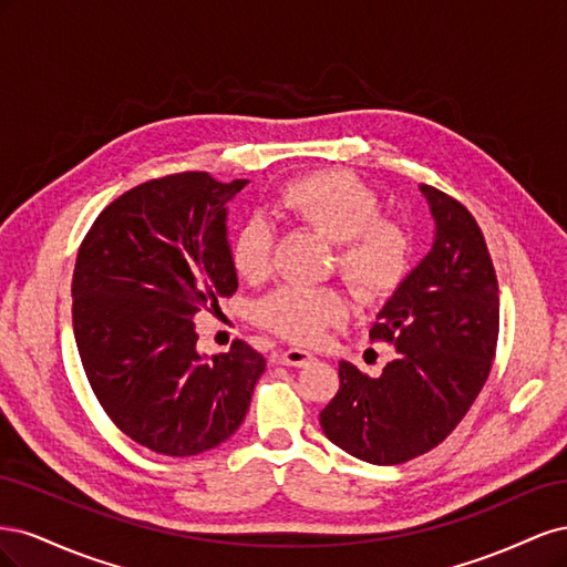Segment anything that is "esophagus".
<instances>
[{
    "mask_svg": "<svg viewBox=\"0 0 567 567\" xmlns=\"http://www.w3.org/2000/svg\"><path fill=\"white\" fill-rule=\"evenodd\" d=\"M281 364H286V367H307V364H312L315 362V354L312 352H307V350H300V348H288V350H284L281 352Z\"/></svg>",
    "mask_w": 567,
    "mask_h": 567,
    "instance_id": "34e87169",
    "label": "esophagus"
}]
</instances>
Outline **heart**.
<instances>
[{
  "mask_svg": "<svg viewBox=\"0 0 567 567\" xmlns=\"http://www.w3.org/2000/svg\"><path fill=\"white\" fill-rule=\"evenodd\" d=\"M274 210L333 241L331 262L362 300H381L402 284L411 236L381 215L373 188L346 169H319L286 182ZM274 234L265 219H248L231 238V265L241 279L262 281L271 267ZM265 329L293 342H317L350 317V302L331 286H281L255 307Z\"/></svg>",
  "mask_w": 567,
  "mask_h": 567,
  "instance_id": "obj_1",
  "label": "heart"
}]
</instances>
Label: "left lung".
Instances as JSON below:
<instances>
[{
	"label": "left lung",
	"instance_id": "1",
	"mask_svg": "<svg viewBox=\"0 0 567 567\" xmlns=\"http://www.w3.org/2000/svg\"><path fill=\"white\" fill-rule=\"evenodd\" d=\"M435 219L433 248L398 286L369 331L394 346L379 379L340 362V388L319 414L348 454L394 466L447 437L483 390L499 338V284L475 217L421 184Z\"/></svg>",
	"mask_w": 567,
	"mask_h": 567
}]
</instances>
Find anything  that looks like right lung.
Wrapping results in <instances>:
<instances>
[{"instance_id":"right-lung-1","label":"right lung","mask_w":567,"mask_h":567,"mask_svg":"<svg viewBox=\"0 0 567 567\" xmlns=\"http://www.w3.org/2000/svg\"><path fill=\"white\" fill-rule=\"evenodd\" d=\"M248 179L179 173L130 188L104 208L78 250L73 331L109 419L142 447L194 456L246 419L267 362L248 342L210 359L196 315L236 293L227 203Z\"/></svg>"}]
</instances>
